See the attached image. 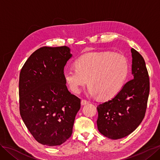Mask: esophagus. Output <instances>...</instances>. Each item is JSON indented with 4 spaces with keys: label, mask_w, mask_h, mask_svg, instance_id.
I'll return each mask as SVG.
<instances>
[{
    "label": "esophagus",
    "mask_w": 160,
    "mask_h": 160,
    "mask_svg": "<svg viewBox=\"0 0 160 160\" xmlns=\"http://www.w3.org/2000/svg\"><path fill=\"white\" fill-rule=\"evenodd\" d=\"M89 103V101H88L87 99H82L81 100V105H85L87 103Z\"/></svg>",
    "instance_id": "34e87169"
}]
</instances>
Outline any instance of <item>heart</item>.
I'll return each instance as SVG.
<instances>
[{"label": "heart", "mask_w": 160, "mask_h": 160, "mask_svg": "<svg viewBox=\"0 0 160 160\" xmlns=\"http://www.w3.org/2000/svg\"><path fill=\"white\" fill-rule=\"evenodd\" d=\"M76 68H67L63 76L72 92L79 93L89 84L88 93L101 99L113 98L122 88L129 71V63L123 55L111 52H91L79 57Z\"/></svg>", "instance_id": "b5f03b06"}]
</instances>
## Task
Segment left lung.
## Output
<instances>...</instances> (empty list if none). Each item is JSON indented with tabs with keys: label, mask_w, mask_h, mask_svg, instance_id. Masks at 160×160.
<instances>
[{
	"label": "left lung",
	"mask_w": 160,
	"mask_h": 160,
	"mask_svg": "<svg viewBox=\"0 0 160 160\" xmlns=\"http://www.w3.org/2000/svg\"><path fill=\"white\" fill-rule=\"evenodd\" d=\"M131 52L133 79L128 81L115 98L98 106V129L111 139L132 133L146 112L149 93L148 69L143 57L133 48Z\"/></svg>",
	"instance_id": "8db88e82"
}]
</instances>
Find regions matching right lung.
Returning <instances> with one entry per match:
<instances>
[{
    "mask_svg": "<svg viewBox=\"0 0 160 160\" xmlns=\"http://www.w3.org/2000/svg\"><path fill=\"white\" fill-rule=\"evenodd\" d=\"M71 56L68 47H42L21 70L20 114L33 138L45 146H59L71 136L81 108V99L70 93L63 76Z\"/></svg>",
    "mask_w": 160,
    "mask_h": 160,
    "instance_id": "right-lung-1",
    "label": "right lung"
}]
</instances>
